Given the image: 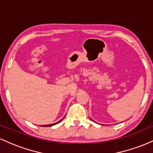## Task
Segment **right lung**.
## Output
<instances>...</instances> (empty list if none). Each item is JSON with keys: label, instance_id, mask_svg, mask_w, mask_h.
Here are the masks:
<instances>
[{"label": "right lung", "instance_id": "right-lung-1", "mask_svg": "<svg viewBox=\"0 0 153 153\" xmlns=\"http://www.w3.org/2000/svg\"><path fill=\"white\" fill-rule=\"evenodd\" d=\"M62 120V119H61V120H59V122H56V123H54V124H46V125H41V127H52V126H53V125H55V124H58V123H59L61 122V121Z\"/></svg>", "mask_w": 153, "mask_h": 153}]
</instances>
